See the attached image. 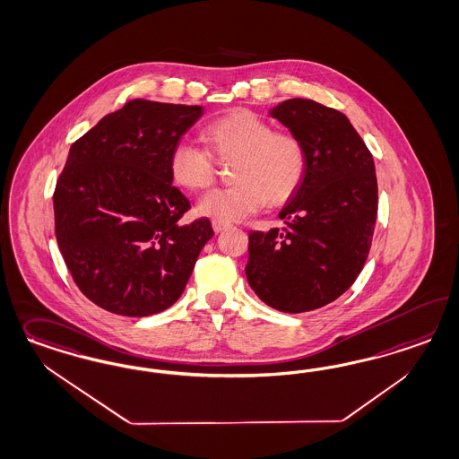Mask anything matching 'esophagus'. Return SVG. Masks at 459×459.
Returning a JSON list of instances; mask_svg holds the SVG:
<instances>
[{
	"label": "esophagus",
	"mask_w": 459,
	"mask_h": 459,
	"mask_svg": "<svg viewBox=\"0 0 459 459\" xmlns=\"http://www.w3.org/2000/svg\"><path fill=\"white\" fill-rule=\"evenodd\" d=\"M212 230H214V233H221L224 230H228L230 228V222L218 221V220H212Z\"/></svg>",
	"instance_id": "esophagus-1"
}]
</instances>
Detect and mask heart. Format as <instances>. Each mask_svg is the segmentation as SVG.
<instances>
[{"label": "heart", "instance_id": "b5f03b06", "mask_svg": "<svg viewBox=\"0 0 459 459\" xmlns=\"http://www.w3.org/2000/svg\"><path fill=\"white\" fill-rule=\"evenodd\" d=\"M209 150L191 140H178L169 155V172L178 187L204 191L216 178V160L237 159V184L207 193L197 212L238 221L270 204L289 201L307 172V152L296 134L275 132L266 119L250 109H233L203 130Z\"/></svg>", "mask_w": 459, "mask_h": 459}]
</instances>
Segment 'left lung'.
Listing matches in <instances>:
<instances>
[{
	"label": "left lung",
	"instance_id": "obj_1",
	"mask_svg": "<svg viewBox=\"0 0 459 459\" xmlns=\"http://www.w3.org/2000/svg\"><path fill=\"white\" fill-rule=\"evenodd\" d=\"M270 115L304 143L307 172L279 214L285 226L250 231L245 272L266 306L314 311L344 294L367 262L378 211L375 163L338 109L294 98Z\"/></svg>",
	"mask_w": 459,
	"mask_h": 459
}]
</instances>
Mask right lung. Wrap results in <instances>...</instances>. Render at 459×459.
<instances>
[{
	"mask_svg": "<svg viewBox=\"0 0 459 459\" xmlns=\"http://www.w3.org/2000/svg\"><path fill=\"white\" fill-rule=\"evenodd\" d=\"M201 106L134 100L75 140L54 191L56 238L75 285L106 311L143 317L182 296L214 231L182 224L191 203L169 155Z\"/></svg>",
	"mask_w": 459,
	"mask_h": 459,
	"instance_id": "1",
	"label": "right lung"
}]
</instances>
